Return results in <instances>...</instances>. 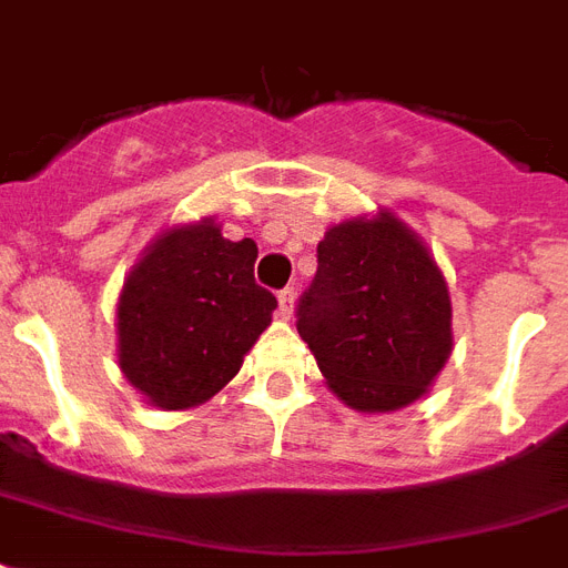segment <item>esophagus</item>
<instances>
[{"label":"esophagus","instance_id":"esophagus-1","mask_svg":"<svg viewBox=\"0 0 568 568\" xmlns=\"http://www.w3.org/2000/svg\"><path fill=\"white\" fill-rule=\"evenodd\" d=\"M276 301H280V315L285 321L294 315V288H283V292L276 294Z\"/></svg>","mask_w":568,"mask_h":568}]
</instances>
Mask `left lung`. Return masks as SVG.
Wrapping results in <instances>:
<instances>
[{
    "instance_id": "8db88e82",
    "label": "left lung",
    "mask_w": 568,
    "mask_h": 568,
    "mask_svg": "<svg viewBox=\"0 0 568 568\" xmlns=\"http://www.w3.org/2000/svg\"><path fill=\"white\" fill-rule=\"evenodd\" d=\"M297 333L342 404L395 413L427 395L448 363V283L422 235L395 212L356 214L318 241Z\"/></svg>"
}]
</instances>
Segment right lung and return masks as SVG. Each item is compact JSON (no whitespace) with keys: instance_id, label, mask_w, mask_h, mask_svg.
Masks as SVG:
<instances>
[{"instance_id":"right-lung-1","label":"right lung","mask_w":568,"mask_h":568,"mask_svg":"<svg viewBox=\"0 0 568 568\" xmlns=\"http://www.w3.org/2000/svg\"><path fill=\"white\" fill-rule=\"evenodd\" d=\"M253 239L200 217L155 235L118 297V363L159 409H194L235 374L271 327L276 297L253 280Z\"/></svg>"}]
</instances>
